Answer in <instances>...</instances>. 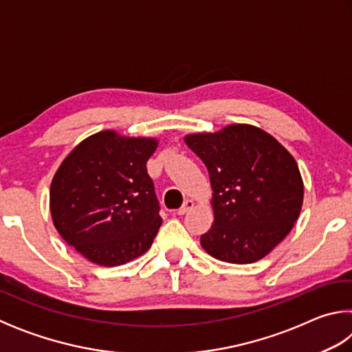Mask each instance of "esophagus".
Instances as JSON below:
<instances>
[{
    "mask_svg": "<svg viewBox=\"0 0 352 352\" xmlns=\"http://www.w3.org/2000/svg\"><path fill=\"white\" fill-rule=\"evenodd\" d=\"M192 208H194V201L188 199V200H184L183 206L177 211V214H178V216H183V214H186L189 210H192Z\"/></svg>",
    "mask_w": 352,
    "mask_h": 352,
    "instance_id": "esophagus-1",
    "label": "esophagus"
}]
</instances>
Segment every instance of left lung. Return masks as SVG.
<instances>
[{
  "label": "left lung",
  "mask_w": 352,
  "mask_h": 352,
  "mask_svg": "<svg viewBox=\"0 0 352 352\" xmlns=\"http://www.w3.org/2000/svg\"><path fill=\"white\" fill-rule=\"evenodd\" d=\"M184 142L210 172L214 222L200 237L205 252L230 264H252L269 254L301 211L305 184L295 158L248 124L186 135Z\"/></svg>",
  "instance_id": "1"
}]
</instances>
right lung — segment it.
Listing matches in <instances>:
<instances>
[{
  "label": "right lung",
  "instance_id": "right-lung-1",
  "mask_svg": "<svg viewBox=\"0 0 352 352\" xmlns=\"http://www.w3.org/2000/svg\"><path fill=\"white\" fill-rule=\"evenodd\" d=\"M158 141L113 130L79 142L51 183L52 222L65 242L98 265L115 267L144 254L162 217L146 163Z\"/></svg>",
  "mask_w": 352,
  "mask_h": 352
}]
</instances>
